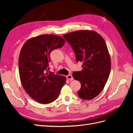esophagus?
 Segmentation results:
<instances>
[{
  "label": "esophagus",
  "mask_w": 133,
  "mask_h": 133,
  "mask_svg": "<svg viewBox=\"0 0 133 133\" xmlns=\"http://www.w3.org/2000/svg\"><path fill=\"white\" fill-rule=\"evenodd\" d=\"M66 78H67V79L70 80V81H71V80H73V76H72L71 74L68 75L66 76Z\"/></svg>",
  "instance_id": "1"
}]
</instances>
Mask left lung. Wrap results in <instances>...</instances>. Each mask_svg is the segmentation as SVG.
Here are the masks:
<instances>
[{"mask_svg": "<svg viewBox=\"0 0 133 133\" xmlns=\"http://www.w3.org/2000/svg\"><path fill=\"white\" fill-rule=\"evenodd\" d=\"M63 37L73 48L76 62H83V69L73 74L81 84L78 95L84 100L94 99L103 90L111 69L105 42L99 33L89 30L70 32Z\"/></svg>", "mask_w": 133, "mask_h": 133, "instance_id": "1", "label": "left lung"}]
</instances>
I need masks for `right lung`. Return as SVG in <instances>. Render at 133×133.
<instances>
[{
  "instance_id": "right-lung-1",
  "label": "right lung",
  "mask_w": 133,
  "mask_h": 133,
  "mask_svg": "<svg viewBox=\"0 0 133 133\" xmlns=\"http://www.w3.org/2000/svg\"><path fill=\"white\" fill-rule=\"evenodd\" d=\"M65 40L53 34H43L28 39L19 57V76L24 89L36 102L49 104L59 95L66 82L64 76L48 72L50 54L62 48Z\"/></svg>"
}]
</instances>
